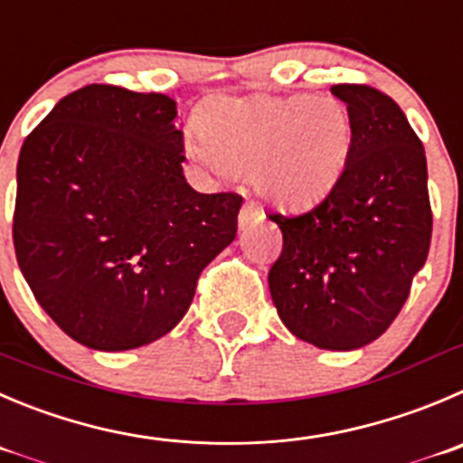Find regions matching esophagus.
<instances>
[{"label":"esophagus","mask_w":463,"mask_h":463,"mask_svg":"<svg viewBox=\"0 0 463 463\" xmlns=\"http://www.w3.org/2000/svg\"><path fill=\"white\" fill-rule=\"evenodd\" d=\"M259 220H263V211L259 209L254 202H245L243 209H241L239 213V224L241 227H248V224L252 222H259Z\"/></svg>","instance_id":"34e87169"}]
</instances>
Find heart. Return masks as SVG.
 I'll use <instances>...</instances> for the list:
<instances>
[{"mask_svg":"<svg viewBox=\"0 0 463 463\" xmlns=\"http://www.w3.org/2000/svg\"><path fill=\"white\" fill-rule=\"evenodd\" d=\"M200 143L188 152L206 165L252 173L263 197L300 209L323 200L341 179L354 122L338 97L215 95L195 116Z\"/></svg>","mask_w":463,"mask_h":463,"instance_id":"1","label":"heart"}]
</instances>
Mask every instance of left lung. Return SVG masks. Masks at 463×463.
Here are the masks:
<instances>
[{"mask_svg":"<svg viewBox=\"0 0 463 463\" xmlns=\"http://www.w3.org/2000/svg\"><path fill=\"white\" fill-rule=\"evenodd\" d=\"M354 138L336 186L314 209L268 213L281 254L268 272L281 323L323 350H356L400 314L432 241L425 147L402 109L366 83H336Z\"/></svg>","mask_w":463,"mask_h":463,"instance_id":"left-lung-1","label":"left lung"}]
</instances>
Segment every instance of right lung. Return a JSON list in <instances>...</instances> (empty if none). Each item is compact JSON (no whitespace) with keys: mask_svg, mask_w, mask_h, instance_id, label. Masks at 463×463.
Returning <instances> with one entry per match:
<instances>
[{"mask_svg":"<svg viewBox=\"0 0 463 463\" xmlns=\"http://www.w3.org/2000/svg\"><path fill=\"white\" fill-rule=\"evenodd\" d=\"M175 118L168 95L90 83L20 149L17 266L47 316L92 350L168 334L202 270L236 239L243 197L188 186Z\"/></svg>","mask_w":463,"mask_h":463,"instance_id":"add662e5","label":"right lung"}]
</instances>
